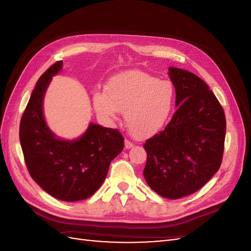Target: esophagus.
<instances>
[{"label":"esophagus","instance_id":"esophagus-1","mask_svg":"<svg viewBox=\"0 0 251 251\" xmlns=\"http://www.w3.org/2000/svg\"><path fill=\"white\" fill-rule=\"evenodd\" d=\"M133 147H134V143H133L132 141L127 140V139L125 140V148H126V149H131V148H133Z\"/></svg>","mask_w":251,"mask_h":251}]
</instances>
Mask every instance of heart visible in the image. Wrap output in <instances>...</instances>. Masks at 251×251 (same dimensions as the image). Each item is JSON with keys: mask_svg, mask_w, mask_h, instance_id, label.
<instances>
[{"mask_svg": "<svg viewBox=\"0 0 251 251\" xmlns=\"http://www.w3.org/2000/svg\"><path fill=\"white\" fill-rule=\"evenodd\" d=\"M175 91L169 80H159L148 72L130 70L112 76L105 91H96L93 104L107 123L124 111L126 126L132 136L144 139L158 133L168 121L174 105Z\"/></svg>", "mask_w": 251, "mask_h": 251, "instance_id": "heart-1", "label": "heart"}]
</instances>
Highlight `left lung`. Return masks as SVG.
<instances>
[{
	"label": "left lung",
	"mask_w": 251,
	"mask_h": 251,
	"mask_svg": "<svg viewBox=\"0 0 251 251\" xmlns=\"http://www.w3.org/2000/svg\"><path fill=\"white\" fill-rule=\"evenodd\" d=\"M176 107L163 131L143 148V176L149 186L168 199L192 195L204 186L222 163L226 119L212 91L194 73L170 68Z\"/></svg>",
	"instance_id": "obj_1"
}]
</instances>
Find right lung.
Segmentation results:
<instances>
[{
    "instance_id": "right-lung-1",
    "label": "right lung",
    "mask_w": 251,
    "mask_h": 251,
    "mask_svg": "<svg viewBox=\"0 0 251 251\" xmlns=\"http://www.w3.org/2000/svg\"><path fill=\"white\" fill-rule=\"evenodd\" d=\"M63 60L53 64L36 82L20 124V141L30 176L56 199H88L107 177L111 161L125 147L117 128L90 124L77 140L56 138L45 123L43 100Z\"/></svg>"
}]
</instances>
